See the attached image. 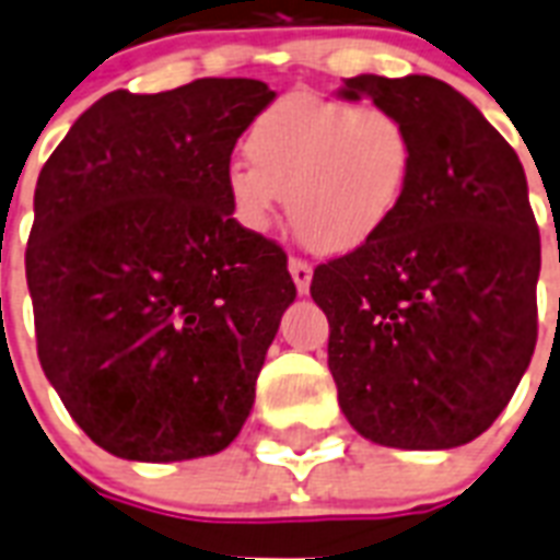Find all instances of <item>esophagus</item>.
I'll use <instances>...</instances> for the list:
<instances>
[{
	"instance_id": "1",
	"label": "esophagus",
	"mask_w": 560,
	"mask_h": 560,
	"mask_svg": "<svg viewBox=\"0 0 560 560\" xmlns=\"http://www.w3.org/2000/svg\"><path fill=\"white\" fill-rule=\"evenodd\" d=\"M290 276H293L295 281V290L299 293H307L311 290V279H313V267L307 265V261H302V258H290Z\"/></svg>"
}]
</instances>
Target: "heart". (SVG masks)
I'll use <instances>...</instances> for the list:
<instances>
[{"instance_id": "heart-1", "label": "heart", "mask_w": 560, "mask_h": 560, "mask_svg": "<svg viewBox=\"0 0 560 560\" xmlns=\"http://www.w3.org/2000/svg\"><path fill=\"white\" fill-rule=\"evenodd\" d=\"M249 163L226 170L241 224L270 230L281 195L295 235L316 253H351L383 233L406 201L417 140L385 106L288 94L249 122Z\"/></svg>"}]
</instances>
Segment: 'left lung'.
I'll use <instances>...</instances> for the list:
<instances>
[{"label":"left lung","mask_w":560,"mask_h":560,"mask_svg":"<svg viewBox=\"0 0 560 560\" xmlns=\"http://www.w3.org/2000/svg\"><path fill=\"white\" fill-rule=\"evenodd\" d=\"M339 94L397 112L417 140L390 224L313 270L339 406L371 443H471L506 408L538 342L540 235L524 166L443 80L359 74Z\"/></svg>","instance_id":"8db88e82"}]
</instances>
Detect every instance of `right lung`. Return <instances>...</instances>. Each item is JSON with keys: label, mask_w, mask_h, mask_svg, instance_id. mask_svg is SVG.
Here are the masks:
<instances>
[{"label": "right lung", "mask_w": 560, "mask_h": 560, "mask_svg": "<svg viewBox=\"0 0 560 560\" xmlns=\"http://www.w3.org/2000/svg\"><path fill=\"white\" fill-rule=\"evenodd\" d=\"M272 97L241 77L112 91L39 172L25 249L39 365L122 460L218 454L249 417L295 284L284 249L233 218L226 170Z\"/></svg>", "instance_id": "1"}]
</instances>
